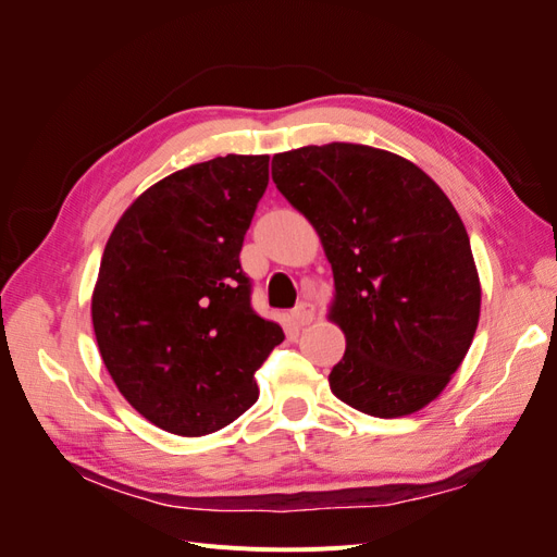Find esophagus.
I'll return each instance as SVG.
<instances>
[{
	"mask_svg": "<svg viewBox=\"0 0 557 557\" xmlns=\"http://www.w3.org/2000/svg\"><path fill=\"white\" fill-rule=\"evenodd\" d=\"M290 315H293V320H295V325L305 327V325H309L311 320H313L315 309H313V305H309V301H299V305L293 309Z\"/></svg>",
	"mask_w": 557,
	"mask_h": 557,
	"instance_id": "esophagus-1",
	"label": "esophagus"
}]
</instances>
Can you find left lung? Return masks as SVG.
I'll return each instance as SVG.
<instances>
[{"mask_svg": "<svg viewBox=\"0 0 557 557\" xmlns=\"http://www.w3.org/2000/svg\"><path fill=\"white\" fill-rule=\"evenodd\" d=\"M272 178L332 264L330 318L346 334L332 393L376 418L423 409L458 372L481 311L474 256L450 199L413 162L360 144L278 153Z\"/></svg>", "mask_w": 557, "mask_h": 557, "instance_id": "obj_1", "label": "left lung"}]
</instances>
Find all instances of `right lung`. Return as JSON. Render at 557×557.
Returning <instances> with one entry per match:
<instances>
[{
    "label": "right lung",
    "mask_w": 557,
    "mask_h": 557,
    "mask_svg": "<svg viewBox=\"0 0 557 557\" xmlns=\"http://www.w3.org/2000/svg\"><path fill=\"white\" fill-rule=\"evenodd\" d=\"M269 156H225L162 178L123 213L92 293L99 352L123 397L181 436L230 425L258 399L283 342L250 307L239 252Z\"/></svg>",
    "instance_id": "right-lung-1"
}]
</instances>
